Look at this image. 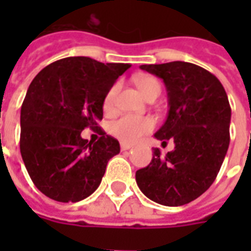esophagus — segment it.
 Listing matches in <instances>:
<instances>
[{
    "label": "esophagus",
    "instance_id": "34e87169",
    "mask_svg": "<svg viewBox=\"0 0 251 251\" xmlns=\"http://www.w3.org/2000/svg\"><path fill=\"white\" fill-rule=\"evenodd\" d=\"M133 148V144H129V142H121V149L122 151H129Z\"/></svg>",
    "mask_w": 251,
    "mask_h": 251
}]
</instances>
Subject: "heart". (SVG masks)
Segmentation results:
<instances>
[{
  "instance_id": "obj_1",
  "label": "heart",
  "mask_w": 251,
  "mask_h": 251,
  "mask_svg": "<svg viewBox=\"0 0 251 251\" xmlns=\"http://www.w3.org/2000/svg\"><path fill=\"white\" fill-rule=\"evenodd\" d=\"M137 86L141 90V93L145 95V98H149L153 94H157V95L160 94V83L154 77H138ZM118 90H120V83H114L104 95L103 109L106 111H113V109H114ZM153 127H154V121L151 117L125 114L113 121L110 124L109 130L113 136L120 138L124 142H134L144 134L152 131Z\"/></svg>"
}]
</instances>
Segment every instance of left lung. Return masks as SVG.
<instances>
[{"instance_id":"left-lung-1","label":"left lung","mask_w":251,"mask_h":251,"mask_svg":"<svg viewBox=\"0 0 251 251\" xmlns=\"http://www.w3.org/2000/svg\"><path fill=\"white\" fill-rule=\"evenodd\" d=\"M141 70L163 79L168 115L154 137L175 149L136 172L138 188L158 204L177 207L204 194L216 179L230 144L231 109L219 79L187 62L144 64Z\"/></svg>"}]
</instances>
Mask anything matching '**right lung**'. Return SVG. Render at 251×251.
<instances>
[{
  "instance_id": "obj_1",
  "label": "right lung",
  "mask_w": 251,
  "mask_h": 251,
  "mask_svg": "<svg viewBox=\"0 0 251 251\" xmlns=\"http://www.w3.org/2000/svg\"><path fill=\"white\" fill-rule=\"evenodd\" d=\"M130 68L91 57L60 59L43 68L21 106L20 152L33 184L56 201H79L98 188L120 142L99 129L98 141L80 136L98 129L109 88Z\"/></svg>"
}]
</instances>
